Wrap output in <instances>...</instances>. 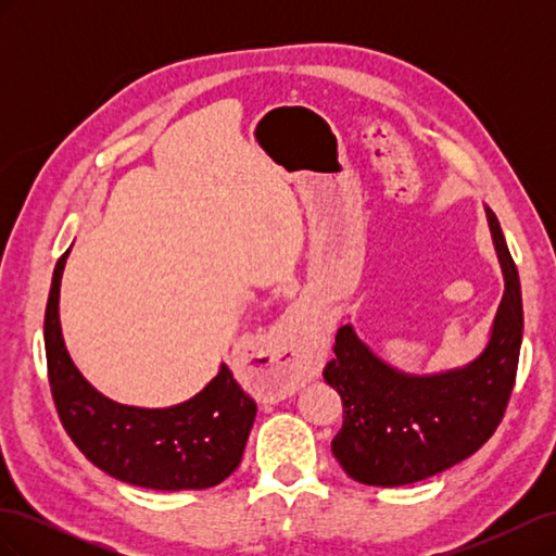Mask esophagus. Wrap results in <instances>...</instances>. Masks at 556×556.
I'll use <instances>...</instances> for the list:
<instances>
[{
	"mask_svg": "<svg viewBox=\"0 0 556 556\" xmlns=\"http://www.w3.org/2000/svg\"><path fill=\"white\" fill-rule=\"evenodd\" d=\"M268 362L271 364L255 368L260 392L266 401L285 399L319 371V362H323L319 336L304 313L292 311L280 319L276 327V350Z\"/></svg>",
	"mask_w": 556,
	"mask_h": 556,
	"instance_id": "34e87169",
	"label": "esophagus"
}]
</instances>
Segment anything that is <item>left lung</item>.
<instances>
[{
  "label": "left lung",
  "instance_id": "obj_1",
  "mask_svg": "<svg viewBox=\"0 0 556 556\" xmlns=\"http://www.w3.org/2000/svg\"><path fill=\"white\" fill-rule=\"evenodd\" d=\"M503 274V296L480 355L435 374H406L368 348L350 323L336 333L325 380L343 399V429L331 443L345 473L362 484L427 480L478 452L496 431L515 384L521 288L501 225L484 206Z\"/></svg>",
  "mask_w": 556,
  "mask_h": 556
}]
</instances>
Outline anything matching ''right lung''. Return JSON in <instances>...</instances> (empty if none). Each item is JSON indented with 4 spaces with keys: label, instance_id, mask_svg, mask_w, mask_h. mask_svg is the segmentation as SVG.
<instances>
[{
    "label": "right lung",
    "instance_id": "obj_1",
    "mask_svg": "<svg viewBox=\"0 0 556 556\" xmlns=\"http://www.w3.org/2000/svg\"><path fill=\"white\" fill-rule=\"evenodd\" d=\"M70 252L72 245L55 264L43 319L50 392L66 433L115 480L160 492L220 484L241 464L255 401L225 362L194 396L166 408L127 406L94 390L66 350L60 325V285Z\"/></svg>",
    "mask_w": 556,
    "mask_h": 556
}]
</instances>
